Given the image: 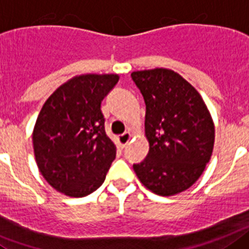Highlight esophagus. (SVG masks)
<instances>
[{
	"label": "esophagus",
	"mask_w": 249,
	"mask_h": 249,
	"mask_svg": "<svg viewBox=\"0 0 249 249\" xmlns=\"http://www.w3.org/2000/svg\"><path fill=\"white\" fill-rule=\"evenodd\" d=\"M131 138H133V134H131L130 131H126V133L122 134V135H119V138H118L119 145L122 146V148H125V146L129 144V142L131 140Z\"/></svg>",
	"instance_id": "esophagus-1"
}]
</instances>
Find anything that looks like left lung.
I'll return each instance as SVG.
<instances>
[{
    "label": "left lung",
    "mask_w": 249,
    "mask_h": 249,
    "mask_svg": "<svg viewBox=\"0 0 249 249\" xmlns=\"http://www.w3.org/2000/svg\"><path fill=\"white\" fill-rule=\"evenodd\" d=\"M146 105L149 153L134 172L153 193L170 196L196 183L211 160L214 123L200 94L170 69L131 72Z\"/></svg>",
    "instance_id": "1"
}]
</instances>
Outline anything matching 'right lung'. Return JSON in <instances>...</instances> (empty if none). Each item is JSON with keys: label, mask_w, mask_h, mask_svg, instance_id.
<instances>
[{"label": "right lung", "mask_w": 249, "mask_h": 249, "mask_svg": "<svg viewBox=\"0 0 249 249\" xmlns=\"http://www.w3.org/2000/svg\"><path fill=\"white\" fill-rule=\"evenodd\" d=\"M118 81V73L73 76L50 95L38 114L32 131L36 164L65 196L81 198L95 192L115 159L100 107Z\"/></svg>", "instance_id": "right-lung-1"}]
</instances>
